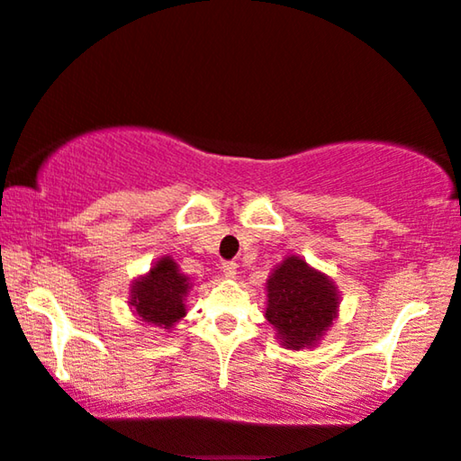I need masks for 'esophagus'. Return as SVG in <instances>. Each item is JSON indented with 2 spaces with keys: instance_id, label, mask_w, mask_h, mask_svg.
Here are the masks:
<instances>
[{
  "instance_id": "34e87169",
  "label": "esophagus",
  "mask_w": 461,
  "mask_h": 461,
  "mask_svg": "<svg viewBox=\"0 0 461 461\" xmlns=\"http://www.w3.org/2000/svg\"><path fill=\"white\" fill-rule=\"evenodd\" d=\"M221 267H223L225 278H236V274H238V263H234V261H225Z\"/></svg>"
}]
</instances>
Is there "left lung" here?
Wrapping results in <instances>:
<instances>
[{"label": "left lung", "mask_w": 461, "mask_h": 461, "mask_svg": "<svg viewBox=\"0 0 461 461\" xmlns=\"http://www.w3.org/2000/svg\"><path fill=\"white\" fill-rule=\"evenodd\" d=\"M266 291V318L288 349L316 346L339 312L335 282L297 255H288L274 269Z\"/></svg>", "instance_id": "8db88e82"}]
</instances>
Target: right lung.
I'll use <instances>...</instances> for the list:
<instances>
[{
    "instance_id": "right-lung-1",
    "label": "right lung",
    "mask_w": 461,
    "mask_h": 461,
    "mask_svg": "<svg viewBox=\"0 0 461 461\" xmlns=\"http://www.w3.org/2000/svg\"><path fill=\"white\" fill-rule=\"evenodd\" d=\"M192 280L179 272L173 257H159L149 274L132 282L128 305L140 321L170 330L187 314L185 297Z\"/></svg>"
}]
</instances>
